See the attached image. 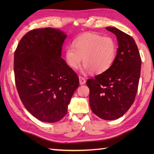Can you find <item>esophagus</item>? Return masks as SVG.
Returning a JSON list of instances; mask_svg holds the SVG:
<instances>
[{
    "label": "esophagus",
    "mask_w": 154,
    "mask_h": 154,
    "mask_svg": "<svg viewBox=\"0 0 154 154\" xmlns=\"http://www.w3.org/2000/svg\"><path fill=\"white\" fill-rule=\"evenodd\" d=\"M79 83H80V85H83V84L85 83L86 80L85 79V78L83 77L79 76Z\"/></svg>",
    "instance_id": "1"
}]
</instances>
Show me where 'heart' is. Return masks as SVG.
I'll return each instance as SVG.
<instances>
[{"mask_svg": "<svg viewBox=\"0 0 154 154\" xmlns=\"http://www.w3.org/2000/svg\"><path fill=\"white\" fill-rule=\"evenodd\" d=\"M116 53L117 44L114 38L87 32L75 38L73 46L65 48V59L73 69L79 67L83 59L85 70L101 73L112 65Z\"/></svg>", "mask_w": 154, "mask_h": 154, "instance_id": "1", "label": "heart"}]
</instances>
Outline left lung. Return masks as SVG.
<instances>
[{
    "mask_svg": "<svg viewBox=\"0 0 154 154\" xmlns=\"http://www.w3.org/2000/svg\"><path fill=\"white\" fill-rule=\"evenodd\" d=\"M116 35L119 48L112 65L103 73L87 81L89 104L100 119L115 120L132 106L138 91L142 60L134 40L118 28L106 27Z\"/></svg>",
    "mask_w": 154,
    "mask_h": 154,
    "instance_id": "1",
    "label": "left lung"
}]
</instances>
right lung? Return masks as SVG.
<instances>
[{
  "label": "right lung",
  "mask_w": 154,
  "mask_h": 154,
  "mask_svg": "<svg viewBox=\"0 0 154 154\" xmlns=\"http://www.w3.org/2000/svg\"><path fill=\"white\" fill-rule=\"evenodd\" d=\"M66 36L54 28L34 29L22 38L14 52L19 97L28 112L42 122L63 119L79 85L77 73L61 57Z\"/></svg>",
  "instance_id": "add662e5"
}]
</instances>
